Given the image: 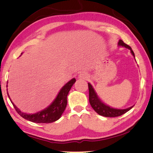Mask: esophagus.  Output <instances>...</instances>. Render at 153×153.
<instances>
[{
  "mask_svg": "<svg viewBox=\"0 0 153 153\" xmlns=\"http://www.w3.org/2000/svg\"><path fill=\"white\" fill-rule=\"evenodd\" d=\"M88 77H89V76H88V74L86 73V72H81V73H80L79 75V78L80 79L87 80L88 79Z\"/></svg>",
  "mask_w": 153,
  "mask_h": 153,
  "instance_id": "obj_1",
  "label": "esophagus"
}]
</instances>
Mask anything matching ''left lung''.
Returning <instances> with one entry per match:
<instances>
[{"label": "left lung", "instance_id": "left-lung-1", "mask_svg": "<svg viewBox=\"0 0 153 153\" xmlns=\"http://www.w3.org/2000/svg\"><path fill=\"white\" fill-rule=\"evenodd\" d=\"M118 46H122L128 48L130 50V52L132 53V56L135 58V55L134 53L133 50H132L129 45L126 44L125 43L122 41V39H120L118 42ZM88 86H89V103L91 105L93 108V109L97 112V113L104 117H117L120 116H122L125 113H126L130 109H132L134 105L128 108L127 109H115L113 108H111L109 105H105V103H103L102 101L100 100V99L98 97V96L96 93L95 91L93 89V87L89 82L88 83Z\"/></svg>", "mask_w": 153, "mask_h": 153}]
</instances>
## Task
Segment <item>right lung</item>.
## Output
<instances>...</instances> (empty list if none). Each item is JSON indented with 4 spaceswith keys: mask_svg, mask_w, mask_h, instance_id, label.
Masks as SVG:
<instances>
[{
    "mask_svg": "<svg viewBox=\"0 0 153 153\" xmlns=\"http://www.w3.org/2000/svg\"><path fill=\"white\" fill-rule=\"evenodd\" d=\"M21 54H22V53H21ZM75 82H76V79L74 78L72 79L71 81H68L62 87L55 100L53 101V102L48 108L35 114H27L21 111L12 102L8 93L7 95L9 96L13 105L14 106L15 110L24 119L34 123H45V124H48V123L56 122V120L60 118L64 111L65 110L67 105V95H68L70 90H71V87Z\"/></svg>",
    "mask_w": 153,
    "mask_h": 153,
    "instance_id": "1",
    "label": "right lung"
}]
</instances>
